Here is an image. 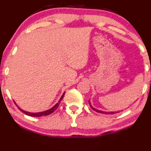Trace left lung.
Returning <instances> with one entry per match:
<instances>
[{
  "mask_svg": "<svg viewBox=\"0 0 151 151\" xmlns=\"http://www.w3.org/2000/svg\"><path fill=\"white\" fill-rule=\"evenodd\" d=\"M89 105H90V107H91V108H92V109L94 110V111H97V112H98V113H101V114H117V113L120 112V111H101V110H98V109H97L94 108V107L92 106V105H91V103H90V101H89Z\"/></svg>",
  "mask_w": 151,
  "mask_h": 151,
  "instance_id": "left-lung-1",
  "label": "left lung"
}]
</instances>
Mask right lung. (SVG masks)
I'll return each mask as SVG.
<instances>
[{
	"instance_id": "add662e5",
	"label": "right lung",
	"mask_w": 151,
	"mask_h": 151,
	"mask_svg": "<svg viewBox=\"0 0 151 151\" xmlns=\"http://www.w3.org/2000/svg\"><path fill=\"white\" fill-rule=\"evenodd\" d=\"M64 95H65V92H64L63 93V95H62V97H61L60 98V99H59V101H58V103H56V104H55L54 106H53V107H52V108H50V109H47V110H45V111H40V112H36V113H32V112H28V111H24V110H23L22 109H20V107L18 106L17 105V104H16L15 102H14V104H16V105H17V106L18 107V109H19L20 110V111H22V112H23L25 114H26V115H28V116H31V117H42V116H47V115H48V114H52V113L53 112V111H55V110H56L57 109V108L58 107H59V104H60V102H61V101H62V98H64Z\"/></svg>"
}]
</instances>
